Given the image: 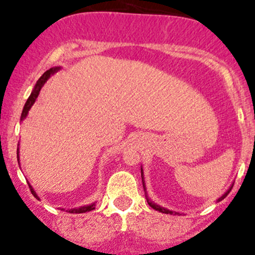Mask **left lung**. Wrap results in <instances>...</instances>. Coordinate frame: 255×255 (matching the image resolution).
<instances>
[{
    "label": "left lung",
    "instance_id": "1",
    "mask_svg": "<svg viewBox=\"0 0 255 255\" xmlns=\"http://www.w3.org/2000/svg\"><path fill=\"white\" fill-rule=\"evenodd\" d=\"M141 179H143V170H141ZM143 184H144V182H143ZM231 189H232V187L229 189V191L225 193V194L222 195V197L219 198L218 202H220V200H222V199H224V198H226L227 194H229V193L231 192ZM146 200H148V204H149L150 206H151L152 209H155V210H156V211H160V213H163V214H177V213H173V211H171V210H167V209H165V208H161V206L154 204V203H152V202H150L148 198H146Z\"/></svg>",
    "mask_w": 255,
    "mask_h": 255
}]
</instances>
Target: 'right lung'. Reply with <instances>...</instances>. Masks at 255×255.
Segmentation results:
<instances>
[{"mask_svg": "<svg viewBox=\"0 0 255 255\" xmlns=\"http://www.w3.org/2000/svg\"><path fill=\"white\" fill-rule=\"evenodd\" d=\"M58 69H60V67H55V68H50L49 71H46L44 74H42L41 77H40L39 80H37V82H36L35 88H34V90H33V92H31L30 96H29L28 100H26L25 105H24L23 112H21V120L25 119L26 115H28V111H29V110H30V107L33 106L34 103H35L37 95H39L40 90H41L42 85L45 84V82H46V80L49 79L50 77L52 76L53 73H56V72H57ZM17 157H18V150H17ZM29 188H30V192L33 193L34 197L39 199V197H37V195H36L35 191H34V189L31 188V186H29ZM94 209H95V204L87 205V206H82V208H78V209H69V210H67V211H68V213H72V214H82V213H87V211H92V210H94Z\"/></svg>", "mask_w": 255, "mask_h": 255, "instance_id": "add662e5", "label": "right lung"}]
</instances>
